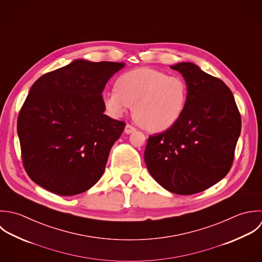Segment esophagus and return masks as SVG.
I'll return each instance as SVG.
<instances>
[{
	"label": "esophagus",
	"instance_id": "obj_1",
	"mask_svg": "<svg viewBox=\"0 0 262 262\" xmlns=\"http://www.w3.org/2000/svg\"><path fill=\"white\" fill-rule=\"evenodd\" d=\"M135 130H136V128H135V127H133L132 125H130V124H127V125H126V127H125V132H126L127 134H130V133L134 132Z\"/></svg>",
	"mask_w": 262,
	"mask_h": 262
}]
</instances>
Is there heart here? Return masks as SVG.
Masks as SVG:
<instances>
[{
    "label": "heart",
    "mask_w": 262,
    "mask_h": 262,
    "mask_svg": "<svg viewBox=\"0 0 262 262\" xmlns=\"http://www.w3.org/2000/svg\"><path fill=\"white\" fill-rule=\"evenodd\" d=\"M115 88L103 94L107 111L119 117L133 105L135 120L155 132L173 127L188 101V85L182 77L148 67L122 74Z\"/></svg>",
    "instance_id": "heart-1"
}]
</instances>
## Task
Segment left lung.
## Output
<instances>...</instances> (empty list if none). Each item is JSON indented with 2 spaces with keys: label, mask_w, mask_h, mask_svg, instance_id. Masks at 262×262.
<instances>
[{
  "label": "left lung",
  "mask_w": 262,
  "mask_h": 262,
  "mask_svg": "<svg viewBox=\"0 0 262 262\" xmlns=\"http://www.w3.org/2000/svg\"><path fill=\"white\" fill-rule=\"evenodd\" d=\"M188 85L184 114L173 127L149 135L144 160L155 180L168 191L201 192L231 170L241 132V115L231 89L193 63L171 67Z\"/></svg>",
  "instance_id": "8db88e82"
}]
</instances>
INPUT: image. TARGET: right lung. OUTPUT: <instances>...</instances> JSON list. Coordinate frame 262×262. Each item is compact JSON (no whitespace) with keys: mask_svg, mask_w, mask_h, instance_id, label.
I'll list each match as a JSON object with an SVG mask.
<instances>
[{"mask_svg":"<svg viewBox=\"0 0 262 262\" xmlns=\"http://www.w3.org/2000/svg\"><path fill=\"white\" fill-rule=\"evenodd\" d=\"M124 65L76 60L33 83L19 112L17 132L24 169L34 183L72 196L100 179L126 126L103 115L101 92Z\"/></svg>","mask_w":262,"mask_h":262,"instance_id":"1","label":"right lung"}]
</instances>
